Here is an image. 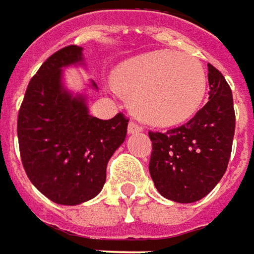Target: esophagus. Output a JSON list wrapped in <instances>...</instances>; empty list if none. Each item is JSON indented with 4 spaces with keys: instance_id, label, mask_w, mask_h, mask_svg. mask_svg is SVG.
Listing matches in <instances>:
<instances>
[{
    "instance_id": "1",
    "label": "esophagus",
    "mask_w": 254,
    "mask_h": 254,
    "mask_svg": "<svg viewBox=\"0 0 254 254\" xmlns=\"http://www.w3.org/2000/svg\"><path fill=\"white\" fill-rule=\"evenodd\" d=\"M142 130H143V127H142V125H139L136 121L129 122V125H127V132L129 133H138V132H142Z\"/></svg>"
}]
</instances>
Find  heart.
<instances>
[{
    "label": "heart",
    "mask_w": 254,
    "mask_h": 254,
    "mask_svg": "<svg viewBox=\"0 0 254 254\" xmlns=\"http://www.w3.org/2000/svg\"><path fill=\"white\" fill-rule=\"evenodd\" d=\"M115 88L130 98L133 112L156 127L185 122L206 92L202 64L188 54L155 51L122 64L114 72Z\"/></svg>",
    "instance_id": "b5f03b06"
}]
</instances>
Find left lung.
<instances>
[{
    "label": "left lung",
    "instance_id": "obj_1",
    "mask_svg": "<svg viewBox=\"0 0 254 254\" xmlns=\"http://www.w3.org/2000/svg\"><path fill=\"white\" fill-rule=\"evenodd\" d=\"M209 101L189 122L149 132V173L158 192L178 203H193L223 178L232 153L236 116L232 89L222 72L207 65Z\"/></svg>",
    "mask_w": 254,
    "mask_h": 254
}]
</instances>
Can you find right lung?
<instances>
[{"label": "right lung", "mask_w": 254, "mask_h": 254, "mask_svg": "<svg viewBox=\"0 0 254 254\" xmlns=\"http://www.w3.org/2000/svg\"><path fill=\"white\" fill-rule=\"evenodd\" d=\"M81 61L82 48L76 45L52 54L28 83L17 122L29 181L52 202L68 206L102 190L106 165L124 143L129 122L122 112L108 121L91 116L83 96L62 88V68Z\"/></svg>", "instance_id": "right-lung-1"}]
</instances>
